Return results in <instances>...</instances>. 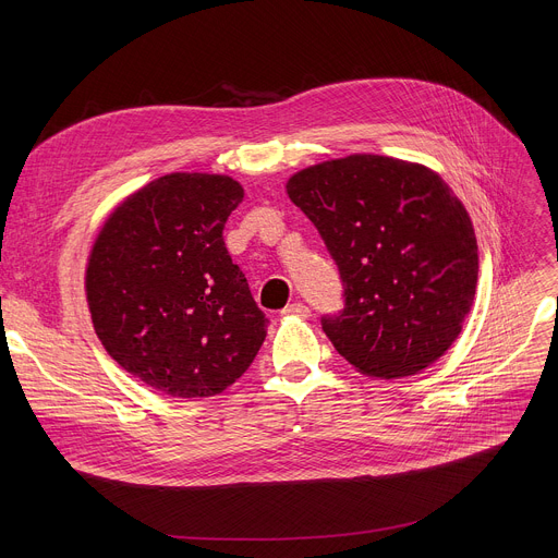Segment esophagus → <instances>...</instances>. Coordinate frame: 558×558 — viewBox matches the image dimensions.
Segmentation results:
<instances>
[{
  "label": "esophagus",
  "instance_id": "esophagus-1",
  "mask_svg": "<svg viewBox=\"0 0 558 558\" xmlns=\"http://www.w3.org/2000/svg\"><path fill=\"white\" fill-rule=\"evenodd\" d=\"M284 316H299V318H307L310 316V307L303 305V303H291L282 310Z\"/></svg>",
  "mask_w": 558,
  "mask_h": 558
}]
</instances>
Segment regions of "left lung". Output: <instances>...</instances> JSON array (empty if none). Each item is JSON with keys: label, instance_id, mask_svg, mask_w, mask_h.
<instances>
[{"label": "left lung", "instance_id": "left-lung-1", "mask_svg": "<svg viewBox=\"0 0 558 558\" xmlns=\"http://www.w3.org/2000/svg\"><path fill=\"white\" fill-rule=\"evenodd\" d=\"M287 194L335 257L345 305L324 316L337 353L368 377L416 375L457 341L477 287V238L425 165L353 154L296 171Z\"/></svg>", "mask_w": 558, "mask_h": 558}]
</instances>
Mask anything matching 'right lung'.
<instances>
[{"label":"right lung","instance_id":"obj_1","mask_svg":"<svg viewBox=\"0 0 558 558\" xmlns=\"http://www.w3.org/2000/svg\"><path fill=\"white\" fill-rule=\"evenodd\" d=\"M244 198L223 173L173 171L126 196L85 267V299L108 355L171 398H210L246 373L269 318L223 244Z\"/></svg>","mask_w":558,"mask_h":558}]
</instances>
